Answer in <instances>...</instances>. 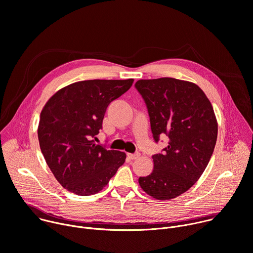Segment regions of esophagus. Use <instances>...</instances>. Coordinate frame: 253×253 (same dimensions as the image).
Instances as JSON below:
<instances>
[{"label": "esophagus", "mask_w": 253, "mask_h": 253, "mask_svg": "<svg viewBox=\"0 0 253 253\" xmlns=\"http://www.w3.org/2000/svg\"><path fill=\"white\" fill-rule=\"evenodd\" d=\"M128 156V158L129 159H131V160H135V159H137V158H139L140 157V153H135V154H128L127 155Z\"/></svg>", "instance_id": "34e87169"}]
</instances>
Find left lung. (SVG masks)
<instances>
[{"label":"left lung","mask_w":253,"mask_h":253,"mask_svg":"<svg viewBox=\"0 0 253 253\" xmlns=\"http://www.w3.org/2000/svg\"><path fill=\"white\" fill-rule=\"evenodd\" d=\"M135 87L145 100L154 140L169 139L154 155V169L139 178L154 199H175L201 178L217 138V121L211 101L197 84L172 77L140 79Z\"/></svg>","instance_id":"8db88e82"}]
</instances>
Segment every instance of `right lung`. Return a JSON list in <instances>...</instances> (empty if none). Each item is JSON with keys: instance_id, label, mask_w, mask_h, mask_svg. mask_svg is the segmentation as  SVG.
<instances>
[{"instance_id": "add662e5", "label": "right lung", "mask_w": 253, "mask_h": 253, "mask_svg": "<svg viewBox=\"0 0 253 253\" xmlns=\"http://www.w3.org/2000/svg\"><path fill=\"white\" fill-rule=\"evenodd\" d=\"M134 79L83 80L55 92L45 103L38 128L40 147L57 182L78 196L100 192L126 159L124 152L95 144L110 102Z\"/></svg>"}]
</instances>
